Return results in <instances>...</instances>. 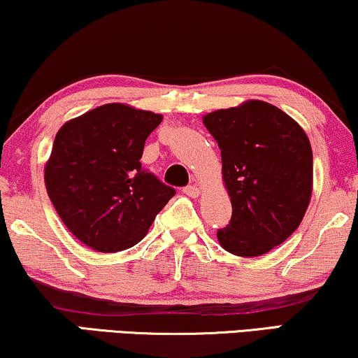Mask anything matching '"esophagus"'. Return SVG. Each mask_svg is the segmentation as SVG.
Instances as JSON below:
<instances>
[{
  "mask_svg": "<svg viewBox=\"0 0 358 358\" xmlns=\"http://www.w3.org/2000/svg\"><path fill=\"white\" fill-rule=\"evenodd\" d=\"M183 193L189 198H198V196H200V188H198L196 185H189V187L183 188Z\"/></svg>",
  "mask_w": 358,
  "mask_h": 358,
  "instance_id": "34e87169",
  "label": "esophagus"
}]
</instances>
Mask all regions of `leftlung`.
<instances>
[{
  "mask_svg": "<svg viewBox=\"0 0 358 358\" xmlns=\"http://www.w3.org/2000/svg\"><path fill=\"white\" fill-rule=\"evenodd\" d=\"M221 150V175L233 216L220 229L234 256L266 255L296 231L310 203L314 169L304 129L279 107L244 101L203 115Z\"/></svg>",
  "mask_w": 358,
  "mask_h": 358,
  "instance_id": "left-lung-1",
  "label": "left lung"
}]
</instances>
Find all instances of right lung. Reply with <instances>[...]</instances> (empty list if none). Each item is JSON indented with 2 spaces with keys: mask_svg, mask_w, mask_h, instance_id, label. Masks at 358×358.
<instances>
[{
  "mask_svg": "<svg viewBox=\"0 0 358 358\" xmlns=\"http://www.w3.org/2000/svg\"><path fill=\"white\" fill-rule=\"evenodd\" d=\"M164 115L103 103L67 120L44 165V183L66 228L97 252L142 241L175 189L142 169L145 140Z\"/></svg>",
  "mask_w": 358,
  "mask_h": 358,
  "instance_id": "right-lung-1",
  "label": "right lung"
}]
</instances>
